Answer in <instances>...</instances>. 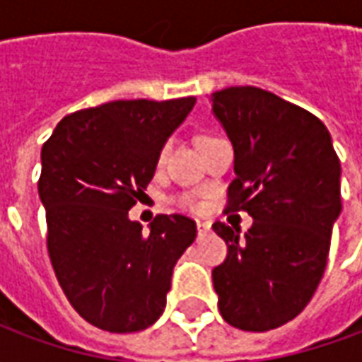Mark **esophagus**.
Returning a JSON list of instances; mask_svg holds the SVG:
<instances>
[{"mask_svg":"<svg viewBox=\"0 0 362 362\" xmlns=\"http://www.w3.org/2000/svg\"><path fill=\"white\" fill-rule=\"evenodd\" d=\"M209 230H211V225H209V223H205V221H197V233H199V236L207 235Z\"/></svg>","mask_w":362,"mask_h":362,"instance_id":"esophagus-1","label":"esophagus"}]
</instances>
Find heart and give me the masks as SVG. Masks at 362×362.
<instances>
[{
	"label": "heart",
	"mask_w": 362,
	"mask_h": 362,
	"mask_svg": "<svg viewBox=\"0 0 362 362\" xmlns=\"http://www.w3.org/2000/svg\"><path fill=\"white\" fill-rule=\"evenodd\" d=\"M209 137H211V135H204V137H199V143L205 141V139H209ZM168 151H170V145H168V143H165V145L160 147V151H158L157 165H163V163H165ZM180 205L182 207H186V209H197V207H199V204H197L196 199H192V197H182Z\"/></svg>",
	"instance_id": "b5f03b06"
}]
</instances>
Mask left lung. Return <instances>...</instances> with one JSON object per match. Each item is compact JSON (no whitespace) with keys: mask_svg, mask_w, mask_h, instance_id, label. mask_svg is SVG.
<instances>
[{"mask_svg":"<svg viewBox=\"0 0 362 362\" xmlns=\"http://www.w3.org/2000/svg\"><path fill=\"white\" fill-rule=\"evenodd\" d=\"M213 112L235 147L225 211H246L250 230L213 223L227 259L213 269L219 312L244 332L287 324L310 303L341 213V165L314 114L258 87L213 95Z\"/></svg>","mask_w":362,"mask_h":362,"instance_id":"8db88e82","label":"left lung"}]
</instances>
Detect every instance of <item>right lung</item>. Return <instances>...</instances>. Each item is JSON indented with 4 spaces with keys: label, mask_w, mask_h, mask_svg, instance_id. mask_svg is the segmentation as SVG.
Listing matches in <instances>:
<instances>
[{
    "label": "right lung",
    "mask_w": 362,
    "mask_h": 362,
    "mask_svg": "<svg viewBox=\"0 0 362 362\" xmlns=\"http://www.w3.org/2000/svg\"><path fill=\"white\" fill-rule=\"evenodd\" d=\"M194 104L112 100L67 114L42 145L38 196L52 267L79 316L104 332L157 322L174 264L196 238V223L180 213L157 215L149 233L127 217Z\"/></svg>",
    "instance_id": "obj_1"
}]
</instances>
